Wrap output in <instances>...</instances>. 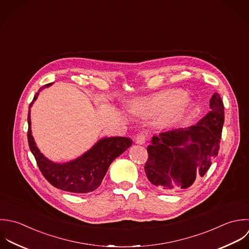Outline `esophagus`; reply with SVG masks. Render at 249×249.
Wrapping results in <instances>:
<instances>
[{
	"instance_id": "obj_1",
	"label": "esophagus",
	"mask_w": 249,
	"mask_h": 249,
	"mask_svg": "<svg viewBox=\"0 0 249 249\" xmlns=\"http://www.w3.org/2000/svg\"><path fill=\"white\" fill-rule=\"evenodd\" d=\"M145 142H146V136H145L144 134L141 133V134H138V135H137V137H136V142H137L138 144H144Z\"/></svg>"
}]
</instances>
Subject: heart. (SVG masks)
Segmentation results:
<instances>
[{"label": "heart", "instance_id": "obj_1", "mask_svg": "<svg viewBox=\"0 0 249 249\" xmlns=\"http://www.w3.org/2000/svg\"><path fill=\"white\" fill-rule=\"evenodd\" d=\"M187 99L183 93L177 90H169L158 93L139 105V108L148 114H157L166 111V119H170L179 113L186 106Z\"/></svg>", "mask_w": 249, "mask_h": 249}]
</instances>
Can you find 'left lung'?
I'll use <instances>...</instances> for the list:
<instances>
[{
  "mask_svg": "<svg viewBox=\"0 0 249 249\" xmlns=\"http://www.w3.org/2000/svg\"><path fill=\"white\" fill-rule=\"evenodd\" d=\"M211 111L196 125L153 136L144 165L148 180L164 192L190 187L204 177L219 151L224 105L218 93L210 101Z\"/></svg>",
  "mask_w": 249,
  "mask_h": 249,
  "instance_id": "8db88e82",
  "label": "left lung"
}]
</instances>
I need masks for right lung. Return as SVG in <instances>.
Here are the masks:
<instances>
[{
  "instance_id": "1",
  "label": "right lung",
  "mask_w": 249,
  "mask_h": 249,
  "mask_svg": "<svg viewBox=\"0 0 249 249\" xmlns=\"http://www.w3.org/2000/svg\"><path fill=\"white\" fill-rule=\"evenodd\" d=\"M52 83L43 85L36 93L28 112V142L35 156L39 171L45 179L54 187L71 193H89L96 190L102 183L112 161L132 145V140L125 137L104 138L90 150L75 160L58 164L45 158L36 147L32 132L30 108L41 89Z\"/></svg>"
}]
</instances>
